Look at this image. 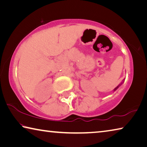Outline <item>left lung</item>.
<instances>
[{
  "mask_svg": "<svg viewBox=\"0 0 147 147\" xmlns=\"http://www.w3.org/2000/svg\"><path fill=\"white\" fill-rule=\"evenodd\" d=\"M124 80H125V78H124V79L121 82V84H119V85H118L117 86V87H116V88H115V89H113V91H115L117 90V89H118V88H119V87H120V86H121L122 85V84H123V82H124Z\"/></svg>",
  "mask_w": 147,
  "mask_h": 147,
  "instance_id": "left-lung-1",
  "label": "left lung"
}]
</instances>
